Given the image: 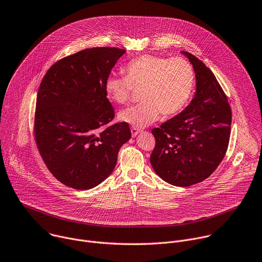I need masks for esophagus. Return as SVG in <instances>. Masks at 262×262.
<instances>
[{"label": "esophagus", "instance_id": "34e87169", "mask_svg": "<svg viewBox=\"0 0 262 262\" xmlns=\"http://www.w3.org/2000/svg\"><path fill=\"white\" fill-rule=\"evenodd\" d=\"M139 132H140V129H138L136 127H131V134L133 137H135Z\"/></svg>", "mask_w": 262, "mask_h": 262}]
</instances>
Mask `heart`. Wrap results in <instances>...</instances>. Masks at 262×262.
Listing matches in <instances>:
<instances>
[{
  "label": "heart",
  "mask_w": 262,
  "mask_h": 262,
  "mask_svg": "<svg viewBox=\"0 0 262 262\" xmlns=\"http://www.w3.org/2000/svg\"><path fill=\"white\" fill-rule=\"evenodd\" d=\"M124 73L107 76L104 92L110 100L127 104L134 91H141L142 102L119 115L121 121L136 128L152 124L161 114L164 118L178 115L189 101L195 82L192 65L182 58L143 55L131 61Z\"/></svg>",
  "instance_id": "1"
}]
</instances>
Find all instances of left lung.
<instances>
[{
  "mask_svg": "<svg viewBox=\"0 0 262 262\" xmlns=\"http://www.w3.org/2000/svg\"><path fill=\"white\" fill-rule=\"evenodd\" d=\"M193 65L196 94L180 115L154 128L156 139L150 164L163 181L188 187L210 177L226 154L231 126V108L216 76L188 51Z\"/></svg>",
  "mask_w": 262,
  "mask_h": 262,
  "instance_id": "8db88e82",
  "label": "left lung"
}]
</instances>
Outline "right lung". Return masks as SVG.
I'll return each instance as SVG.
<instances>
[{
	"instance_id": "1",
	"label": "right lung",
	"mask_w": 262,
	"mask_h": 262,
	"mask_svg": "<svg viewBox=\"0 0 262 262\" xmlns=\"http://www.w3.org/2000/svg\"><path fill=\"white\" fill-rule=\"evenodd\" d=\"M93 47L65 57L45 73L37 94L34 136L40 156L62 184L88 190L116 167L121 146L131 137L128 123L115 118L104 82L125 54Z\"/></svg>"
}]
</instances>
